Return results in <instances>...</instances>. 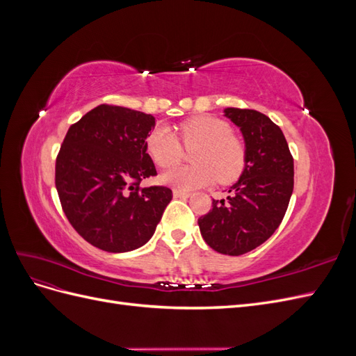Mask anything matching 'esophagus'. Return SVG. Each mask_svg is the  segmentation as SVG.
Segmentation results:
<instances>
[{
  "label": "esophagus",
  "mask_w": 356,
  "mask_h": 356,
  "mask_svg": "<svg viewBox=\"0 0 356 356\" xmlns=\"http://www.w3.org/2000/svg\"><path fill=\"white\" fill-rule=\"evenodd\" d=\"M174 197H178V199H187V197H190V193L175 188V190H174Z\"/></svg>",
  "instance_id": "34e87169"
}]
</instances>
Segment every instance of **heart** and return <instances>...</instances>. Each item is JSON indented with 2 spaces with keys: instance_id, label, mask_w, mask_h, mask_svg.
<instances>
[{
  "instance_id": "b5f03b06",
  "label": "heart",
  "mask_w": 356,
  "mask_h": 356,
  "mask_svg": "<svg viewBox=\"0 0 356 356\" xmlns=\"http://www.w3.org/2000/svg\"><path fill=\"white\" fill-rule=\"evenodd\" d=\"M177 136L186 148H196L191 154L195 166L174 168L161 175V181L172 187L193 190L218 179L221 184L239 178L246 165V147L230 126L209 115L193 117L181 123ZM166 127H157L148 134L145 147L160 168L175 166L182 157V147Z\"/></svg>"
}]
</instances>
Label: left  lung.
Listing matches in <instances>:
<instances>
[{
	"instance_id": "obj_1",
	"label": "left lung",
	"mask_w": 356,
	"mask_h": 356,
	"mask_svg": "<svg viewBox=\"0 0 356 356\" xmlns=\"http://www.w3.org/2000/svg\"><path fill=\"white\" fill-rule=\"evenodd\" d=\"M224 115L241 129L246 165L227 200H212V209L197 222L212 250L242 255L264 243L282 222L294 188V160L281 127L263 113L225 108Z\"/></svg>"
}]
</instances>
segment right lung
Here are the masks:
<instances>
[{
    "instance_id": "1",
    "label": "right lung",
    "mask_w": 356,
    "mask_h": 356,
    "mask_svg": "<svg viewBox=\"0 0 356 356\" xmlns=\"http://www.w3.org/2000/svg\"><path fill=\"white\" fill-rule=\"evenodd\" d=\"M152 114L102 104L67 132L56 157L62 209L84 241L106 252H129L156 232L172 190L139 187L157 175L145 139Z\"/></svg>"
}]
</instances>
